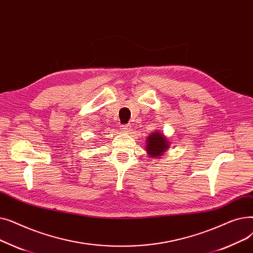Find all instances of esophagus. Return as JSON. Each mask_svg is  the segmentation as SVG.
Returning a JSON list of instances; mask_svg holds the SVG:
<instances>
[{"label":"esophagus","instance_id":"1","mask_svg":"<svg viewBox=\"0 0 253 253\" xmlns=\"http://www.w3.org/2000/svg\"><path fill=\"white\" fill-rule=\"evenodd\" d=\"M120 130H121V132H123V133H128V132L130 131V126L122 125L121 127H120Z\"/></svg>","mask_w":253,"mask_h":253}]
</instances>
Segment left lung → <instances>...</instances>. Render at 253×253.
<instances>
[{"instance_id":"obj_1","label":"left lung","mask_w":253,"mask_h":253,"mask_svg":"<svg viewBox=\"0 0 253 253\" xmlns=\"http://www.w3.org/2000/svg\"><path fill=\"white\" fill-rule=\"evenodd\" d=\"M170 142L161 131H155L147 138V147L145 150L152 158L161 157L168 149Z\"/></svg>"}]
</instances>
